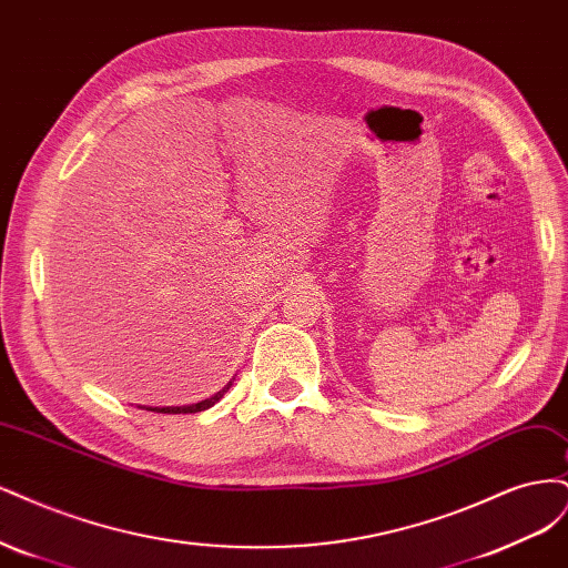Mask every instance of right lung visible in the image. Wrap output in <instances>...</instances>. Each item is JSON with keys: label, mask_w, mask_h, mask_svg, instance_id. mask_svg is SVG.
Returning <instances> with one entry per match:
<instances>
[{"label": "right lung", "mask_w": 568, "mask_h": 568, "mask_svg": "<svg viewBox=\"0 0 568 568\" xmlns=\"http://www.w3.org/2000/svg\"><path fill=\"white\" fill-rule=\"evenodd\" d=\"M235 379V377H233ZM233 379L229 382V384H224L222 389H219L216 394H212L210 398H205V400H197V404H189V406H149L145 410H155V413H170V415H176V413H200V410H207V408H212L216 400H222V396L231 389V384H233Z\"/></svg>", "instance_id": "obj_1"}]
</instances>
